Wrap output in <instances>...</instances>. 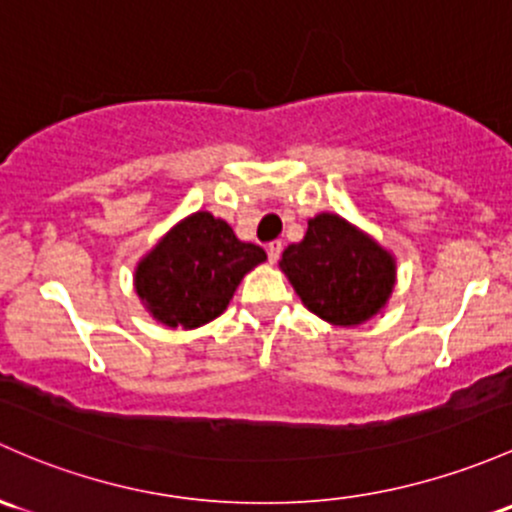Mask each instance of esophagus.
Returning a JSON list of instances; mask_svg holds the SVG:
<instances>
[{
    "label": "esophagus",
    "mask_w": 512,
    "mask_h": 512,
    "mask_svg": "<svg viewBox=\"0 0 512 512\" xmlns=\"http://www.w3.org/2000/svg\"><path fill=\"white\" fill-rule=\"evenodd\" d=\"M279 255H282V242L274 240V242H270V245H267V257H270L272 265L279 260Z\"/></svg>",
    "instance_id": "esophagus-1"
}]
</instances>
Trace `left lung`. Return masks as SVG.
Instances as JSON below:
<instances>
[{
    "mask_svg": "<svg viewBox=\"0 0 512 512\" xmlns=\"http://www.w3.org/2000/svg\"><path fill=\"white\" fill-rule=\"evenodd\" d=\"M279 267L306 309L333 326L368 321L395 287V257L333 213L311 218L304 240L282 252Z\"/></svg>",
    "mask_w": 512,
    "mask_h": 512,
    "instance_id": "left-lung-1",
    "label": "left lung"
}]
</instances>
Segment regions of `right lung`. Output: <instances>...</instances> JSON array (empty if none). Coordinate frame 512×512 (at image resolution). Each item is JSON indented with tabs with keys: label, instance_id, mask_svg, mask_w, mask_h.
<instances>
[{
	"label": "right lung",
	"instance_id": "right-lung-1",
	"mask_svg": "<svg viewBox=\"0 0 512 512\" xmlns=\"http://www.w3.org/2000/svg\"><path fill=\"white\" fill-rule=\"evenodd\" d=\"M265 260L260 245L238 240L225 220L198 211L139 260L134 289L164 326L198 328L228 309L240 279Z\"/></svg>",
	"mask_w": 512,
	"mask_h": 512
}]
</instances>
